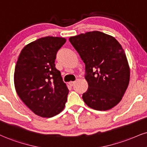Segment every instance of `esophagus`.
<instances>
[{"mask_svg":"<svg viewBox=\"0 0 147 147\" xmlns=\"http://www.w3.org/2000/svg\"><path fill=\"white\" fill-rule=\"evenodd\" d=\"M75 83H76L75 81H71V82H69V84L70 86H73V85L75 84Z\"/></svg>","mask_w":147,"mask_h":147,"instance_id":"esophagus-1","label":"esophagus"}]
</instances>
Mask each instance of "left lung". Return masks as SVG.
Listing matches in <instances>:
<instances>
[{"mask_svg": "<svg viewBox=\"0 0 147 147\" xmlns=\"http://www.w3.org/2000/svg\"><path fill=\"white\" fill-rule=\"evenodd\" d=\"M85 64L88 90L82 99L96 110H108L120 102L129 82L130 69L121 45L111 35L87 32L69 39Z\"/></svg>", "mask_w": 147, "mask_h": 147, "instance_id": "obj_1", "label": "left lung"}]
</instances>
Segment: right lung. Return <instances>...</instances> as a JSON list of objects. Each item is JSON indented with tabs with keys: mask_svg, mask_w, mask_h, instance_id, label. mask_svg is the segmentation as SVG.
<instances>
[{
	"mask_svg": "<svg viewBox=\"0 0 147 147\" xmlns=\"http://www.w3.org/2000/svg\"><path fill=\"white\" fill-rule=\"evenodd\" d=\"M66 42L63 37H41L24 47L14 71L21 100L35 115L50 118L62 112L69 90L55 67L56 54Z\"/></svg>",
	"mask_w": 147,
	"mask_h": 147,
	"instance_id": "right-lung-1",
	"label": "right lung"
}]
</instances>
